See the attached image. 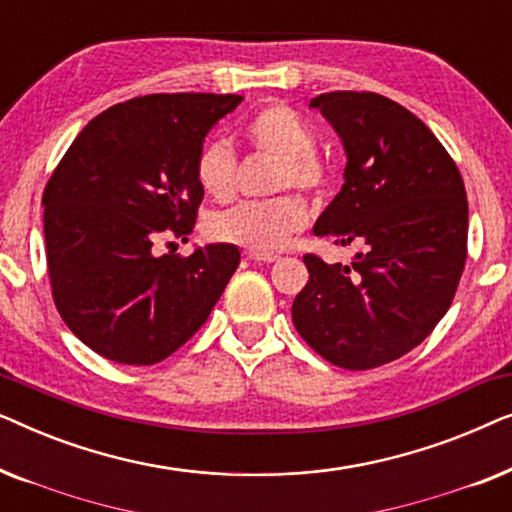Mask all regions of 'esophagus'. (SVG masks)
Masks as SVG:
<instances>
[{
	"label": "esophagus",
	"mask_w": 512,
	"mask_h": 512,
	"mask_svg": "<svg viewBox=\"0 0 512 512\" xmlns=\"http://www.w3.org/2000/svg\"><path fill=\"white\" fill-rule=\"evenodd\" d=\"M249 261H254V263H275L277 261V256L275 254H251L249 251Z\"/></svg>",
	"instance_id": "34e87169"
}]
</instances>
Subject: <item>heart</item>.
<instances>
[{
  "instance_id": "1",
  "label": "heart",
  "mask_w": 512,
  "mask_h": 512,
  "mask_svg": "<svg viewBox=\"0 0 512 512\" xmlns=\"http://www.w3.org/2000/svg\"><path fill=\"white\" fill-rule=\"evenodd\" d=\"M244 139L258 153L275 158L272 191H319L326 184L328 170L314 153V132L296 111L286 104H268L244 123ZM237 160L228 142L212 139L195 158V177L202 191L214 200H228L235 191ZM305 202L296 195L270 202H242L209 219L214 240L235 244L251 254H277L307 226Z\"/></svg>"
}]
</instances>
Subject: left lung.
I'll list each match as a JSON object with an SVG mask.
<instances>
[{"instance_id":"obj_1","label":"left lung","mask_w":512,"mask_h":512,"mask_svg":"<svg viewBox=\"0 0 512 512\" xmlns=\"http://www.w3.org/2000/svg\"><path fill=\"white\" fill-rule=\"evenodd\" d=\"M310 109L342 139L345 184L314 223L335 244L361 242L349 265L307 254L293 300L298 333L326 361L368 370L415 349L450 310L466 263L464 179L436 135L394 100L324 93Z\"/></svg>"}]
</instances>
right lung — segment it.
<instances>
[{
  "label": "right lung",
  "instance_id": "right-lung-1",
  "mask_svg": "<svg viewBox=\"0 0 512 512\" xmlns=\"http://www.w3.org/2000/svg\"><path fill=\"white\" fill-rule=\"evenodd\" d=\"M242 95H146L95 116L44 191L53 300L104 359L151 366L193 338L240 265L235 244L158 256L165 230L191 233L202 191L195 158Z\"/></svg>",
  "mask_w": 512,
  "mask_h": 512
}]
</instances>
